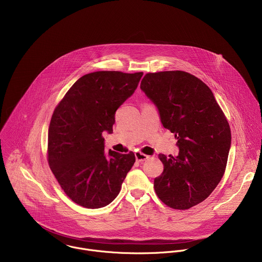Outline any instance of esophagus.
Instances as JSON below:
<instances>
[{
    "label": "esophagus",
    "mask_w": 262,
    "mask_h": 262,
    "mask_svg": "<svg viewBox=\"0 0 262 262\" xmlns=\"http://www.w3.org/2000/svg\"><path fill=\"white\" fill-rule=\"evenodd\" d=\"M135 158H136V161L143 162V161L147 160L149 157L144 155V154H142V152H140V151H137V152H135Z\"/></svg>",
    "instance_id": "esophagus-1"
}]
</instances>
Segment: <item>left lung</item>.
<instances>
[{
  "label": "left lung",
  "instance_id": "obj_1",
  "mask_svg": "<svg viewBox=\"0 0 262 262\" xmlns=\"http://www.w3.org/2000/svg\"><path fill=\"white\" fill-rule=\"evenodd\" d=\"M140 89L179 148L177 157L160 155L164 171L155 178V190L167 206L189 209L206 200L224 174L231 142L227 120L210 88L188 73L146 74Z\"/></svg>",
  "mask_w": 262,
  "mask_h": 262
}]
</instances>
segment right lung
Masks as SVG:
<instances>
[{
	"label": "right lung",
	"mask_w": 262,
	"mask_h": 262,
	"mask_svg": "<svg viewBox=\"0 0 262 262\" xmlns=\"http://www.w3.org/2000/svg\"><path fill=\"white\" fill-rule=\"evenodd\" d=\"M143 73L95 72L80 78L54 110L48 132L49 166L68 196L97 209L112 203L135 162L132 151H104L116 111L134 93Z\"/></svg>",
	"instance_id": "1"
}]
</instances>
